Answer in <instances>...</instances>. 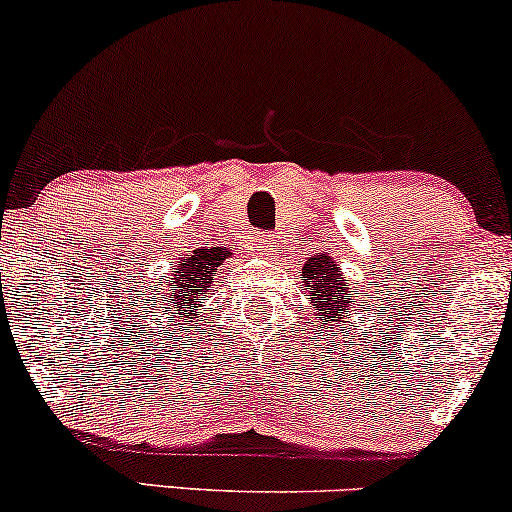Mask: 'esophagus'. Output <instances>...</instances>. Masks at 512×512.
Masks as SVG:
<instances>
[{"instance_id": "34e87169", "label": "esophagus", "mask_w": 512, "mask_h": 512, "mask_svg": "<svg viewBox=\"0 0 512 512\" xmlns=\"http://www.w3.org/2000/svg\"><path fill=\"white\" fill-rule=\"evenodd\" d=\"M255 245L262 252H272L274 250V236H272V233H255Z\"/></svg>"}]
</instances>
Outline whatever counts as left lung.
<instances>
[{"label":"left lung","instance_id":"8db88e82","mask_svg":"<svg viewBox=\"0 0 512 512\" xmlns=\"http://www.w3.org/2000/svg\"><path fill=\"white\" fill-rule=\"evenodd\" d=\"M303 289L310 296V308L320 317L317 334L322 330L334 332L344 325L351 305H356V296L351 291L349 279L339 272V264L332 260L330 252H317L303 267Z\"/></svg>","mask_w":512,"mask_h":512}]
</instances>
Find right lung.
I'll list each match as a JSON object with an SVG mask.
<instances>
[{
  "label": "right lung",
  "instance_id": "right-lung-1",
  "mask_svg": "<svg viewBox=\"0 0 512 512\" xmlns=\"http://www.w3.org/2000/svg\"><path fill=\"white\" fill-rule=\"evenodd\" d=\"M231 255L233 252L226 248H197L192 255L180 257L173 272L166 276L163 296H166L168 308L163 310V315H173L178 320L180 332L182 325H197L195 315L209 298L216 267H221V262Z\"/></svg>",
  "mask_w": 512,
  "mask_h": 512
}]
</instances>
